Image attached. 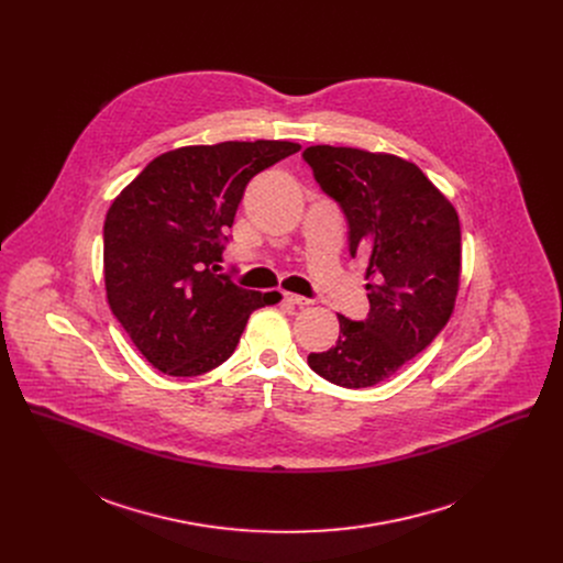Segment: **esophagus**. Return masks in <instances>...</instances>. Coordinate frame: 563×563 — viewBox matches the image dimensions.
Segmentation results:
<instances>
[{"label": "esophagus", "mask_w": 563, "mask_h": 563, "mask_svg": "<svg viewBox=\"0 0 563 563\" xmlns=\"http://www.w3.org/2000/svg\"><path fill=\"white\" fill-rule=\"evenodd\" d=\"M285 300H287V302H291V305H298V307H305V305H309V302H311L309 298L298 296V294H285Z\"/></svg>", "instance_id": "obj_1"}]
</instances>
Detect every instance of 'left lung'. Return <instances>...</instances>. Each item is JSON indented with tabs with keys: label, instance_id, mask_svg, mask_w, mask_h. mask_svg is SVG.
<instances>
[{
	"label": "left lung",
	"instance_id": "left-lung-1",
	"mask_svg": "<svg viewBox=\"0 0 563 563\" xmlns=\"http://www.w3.org/2000/svg\"><path fill=\"white\" fill-rule=\"evenodd\" d=\"M302 157L347 218L352 258L369 261L367 318L339 313V341L307 363L334 385L372 387L423 352L450 320L461 276L459 216L398 155L316 144Z\"/></svg>",
	"mask_w": 563,
	"mask_h": 563
}]
</instances>
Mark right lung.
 Masks as SVG:
<instances>
[{"instance_id": "add662e5", "label": "right lung", "mask_w": 563, "mask_h": 563, "mask_svg": "<svg viewBox=\"0 0 563 563\" xmlns=\"http://www.w3.org/2000/svg\"><path fill=\"white\" fill-rule=\"evenodd\" d=\"M296 151L287 140L180 146L151 159L109 207L107 300L155 369L218 367L252 311L278 302V291L238 287L218 263L247 183Z\"/></svg>"}]
</instances>
